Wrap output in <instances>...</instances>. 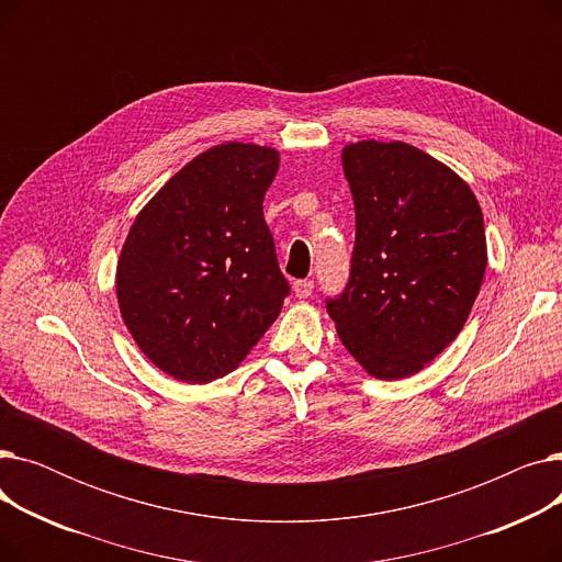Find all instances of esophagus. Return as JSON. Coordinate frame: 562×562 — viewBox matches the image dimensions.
Instances as JSON below:
<instances>
[{
    "instance_id": "obj_1",
    "label": "esophagus",
    "mask_w": 562,
    "mask_h": 562,
    "mask_svg": "<svg viewBox=\"0 0 562 562\" xmlns=\"http://www.w3.org/2000/svg\"><path fill=\"white\" fill-rule=\"evenodd\" d=\"M312 291H314V280H296V282H293V293H296L299 299L312 296Z\"/></svg>"
}]
</instances>
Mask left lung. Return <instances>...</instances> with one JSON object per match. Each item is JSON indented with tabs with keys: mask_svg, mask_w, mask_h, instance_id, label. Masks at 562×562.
<instances>
[{
	"mask_svg": "<svg viewBox=\"0 0 562 562\" xmlns=\"http://www.w3.org/2000/svg\"><path fill=\"white\" fill-rule=\"evenodd\" d=\"M341 164L356 246L348 284L326 310L371 375L407 378L460 335L474 307L487 266L481 204L449 166L401 140L346 145Z\"/></svg>",
	"mask_w": 562,
	"mask_h": 562,
	"instance_id": "1",
	"label": "left lung"
}]
</instances>
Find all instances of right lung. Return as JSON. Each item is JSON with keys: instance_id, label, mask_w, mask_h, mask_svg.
<instances>
[{"instance_id": "1", "label": "right lung", "mask_w": 562, "mask_h": 562, "mask_svg": "<svg viewBox=\"0 0 562 562\" xmlns=\"http://www.w3.org/2000/svg\"><path fill=\"white\" fill-rule=\"evenodd\" d=\"M278 166L273 147L216 145L170 177L127 234L117 305L147 360L177 380L234 371L289 296L261 206Z\"/></svg>"}]
</instances>
